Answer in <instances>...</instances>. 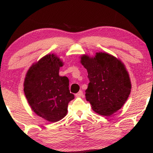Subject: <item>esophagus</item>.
<instances>
[{"mask_svg": "<svg viewBox=\"0 0 153 153\" xmlns=\"http://www.w3.org/2000/svg\"><path fill=\"white\" fill-rule=\"evenodd\" d=\"M76 97H83V91H80L79 92V93H77L76 95H75Z\"/></svg>", "mask_w": 153, "mask_h": 153, "instance_id": "1", "label": "esophagus"}]
</instances>
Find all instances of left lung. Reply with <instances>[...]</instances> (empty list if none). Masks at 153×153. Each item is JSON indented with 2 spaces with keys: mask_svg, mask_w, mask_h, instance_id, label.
<instances>
[{
  "mask_svg": "<svg viewBox=\"0 0 153 153\" xmlns=\"http://www.w3.org/2000/svg\"><path fill=\"white\" fill-rule=\"evenodd\" d=\"M80 62L88 72L90 83L85 90V99L92 109L104 116L120 109L131 88L124 63L105 52H97L94 57L84 54Z\"/></svg>",
  "mask_w": 153,
  "mask_h": 153,
  "instance_id": "1",
  "label": "left lung"
}]
</instances>
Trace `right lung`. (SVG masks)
I'll return each mask as SVG.
<instances>
[{
  "label": "right lung",
  "mask_w": 153,
  "mask_h": 153,
  "mask_svg": "<svg viewBox=\"0 0 153 153\" xmlns=\"http://www.w3.org/2000/svg\"><path fill=\"white\" fill-rule=\"evenodd\" d=\"M63 62L56 54H47L28 69L24 91L29 105L37 116L55 123L68 113V104L74 98L69 90V79L60 76Z\"/></svg>",
  "instance_id": "obj_1"
}]
</instances>
